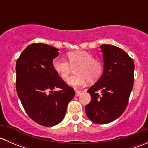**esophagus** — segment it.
<instances>
[{
  "label": "esophagus",
  "mask_w": 148,
  "mask_h": 148,
  "mask_svg": "<svg viewBox=\"0 0 148 148\" xmlns=\"http://www.w3.org/2000/svg\"><path fill=\"white\" fill-rule=\"evenodd\" d=\"M82 93V91H79V90H77V91H76V92H75V96H76V97L79 96V95H81Z\"/></svg>",
  "instance_id": "obj_1"
}]
</instances>
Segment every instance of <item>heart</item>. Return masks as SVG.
Segmentation results:
<instances>
[{"instance_id":"1","label":"heart","mask_w":148,"mask_h":148,"mask_svg":"<svg viewBox=\"0 0 148 148\" xmlns=\"http://www.w3.org/2000/svg\"><path fill=\"white\" fill-rule=\"evenodd\" d=\"M67 60L62 58H55L52 61V66L61 79L66 80L75 67V74L70 77L68 84L72 86H83L86 81L93 83L102 76L104 66L99 59L94 58L89 52L83 50L69 51L66 53Z\"/></svg>"}]
</instances>
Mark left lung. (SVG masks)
Listing matches in <instances>:
<instances>
[{"mask_svg":"<svg viewBox=\"0 0 148 148\" xmlns=\"http://www.w3.org/2000/svg\"><path fill=\"white\" fill-rule=\"evenodd\" d=\"M104 73L87 92L91 102L85 107L87 117L95 123L107 124L120 117L129 102L134 84V62L117 46H100Z\"/></svg>","mask_w":148,"mask_h":148,"instance_id":"1","label":"left lung"}]
</instances>
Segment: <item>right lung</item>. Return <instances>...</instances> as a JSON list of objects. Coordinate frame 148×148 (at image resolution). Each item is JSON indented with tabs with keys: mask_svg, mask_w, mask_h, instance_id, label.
<instances>
[{
	"mask_svg": "<svg viewBox=\"0 0 148 148\" xmlns=\"http://www.w3.org/2000/svg\"><path fill=\"white\" fill-rule=\"evenodd\" d=\"M58 51L35 43L25 49L16 62L18 96L28 117L44 127L54 126L63 120L67 105L75 95L52 66ZM56 88L60 89L55 91Z\"/></svg>",
	"mask_w": 148,
	"mask_h": 148,
	"instance_id": "add662e5",
	"label": "right lung"
}]
</instances>
